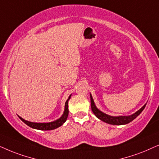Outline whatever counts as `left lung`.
<instances>
[{"instance_id":"1","label":"left lung","mask_w":159,"mask_h":159,"mask_svg":"<svg viewBox=\"0 0 159 159\" xmlns=\"http://www.w3.org/2000/svg\"><path fill=\"white\" fill-rule=\"evenodd\" d=\"M91 98V107H92V111L97 118L100 119L102 121H104L107 124H112V125H124V124H127L129 123L132 121L134 118H136L139 114L142 113L144 108L145 107L146 104L143 105L140 109L138 110L134 113L132 114L130 116H113L107 115V114L103 113L101 111L97 108L95 105V103L93 99L92 94H90Z\"/></svg>"}]
</instances>
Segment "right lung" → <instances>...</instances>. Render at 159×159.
I'll return each mask as SVG.
<instances>
[{
  "label": "right lung",
  "mask_w": 159,
  "mask_h": 159,
  "mask_svg": "<svg viewBox=\"0 0 159 159\" xmlns=\"http://www.w3.org/2000/svg\"><path fill=\"white\" fill-rule=\"evenodd\" d=\"M71 94L70 95L68 99H67V101L65 102V110L64 112H63V114L62 116L58 119L54 120V121L52 122H48V123H37V122H31V121H28V120H25L24 118H22V117H20V116L19 118H20L21 120H22L25 124H26L27 126H29L30 127L33 128V129H39V130H43V131H47V130H52V129H55L60 127L66 121L67 116H68V113H69V111H68V101L69 99H70Z\"/></svg>",
  "instance_id": "right-lung-1"
}]
</instances>
